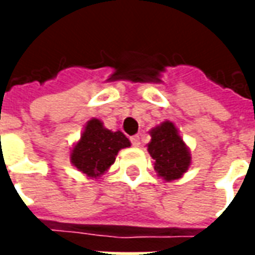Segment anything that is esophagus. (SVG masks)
<instances>
[{"label":"esophagus","mask_w":255,"mask_h":255,"mask_svg":"<svg viewBox=\"0 0 255 255\" xmlns=\"http://www.w3.org/2000/svg\"><path fill=\"white\" fill-rule=\"evenodd\" d=\"M131 143H132V146H135V147H139L140 146V138H139V135H133V136H131Z\"/></svg>","instance_id":"obj_1"}]
</instances>
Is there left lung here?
Here are the masks:
<instances>
[{"label": "left lung", "mask_w": 255, "mask_h": 255, "mask_svg": "<svg viewBox=\"0 0 255 255\" xmlns=\"http://www.w3.org/2000/svg\"><path fill=\"white\" fill-rule=\"evenodd\" d=\"M151 140L147 144L151 158L155 161L154 169L166 182L183 176L191 164L187 146L177 132L175 124L164 122L150 131Z\"/></svg>", "instance_id": "left-lung-1"}]
</instances>
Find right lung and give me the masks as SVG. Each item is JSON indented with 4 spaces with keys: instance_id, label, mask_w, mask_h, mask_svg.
Returning <instances> with one entry per match:
<instances>
[{
    "instance_id": "right-lung-1",
    "label": "right lung",
    "mask_w": 255,
    "mask_h": 255,
    "mask_svg": "<svg viewBox=\"0 0 255 255\" xmlns=\"http://www.w3.org/2000/svg\"><path fill=\"white\" fill-rule=\"evenodd\" d=\"M131 146L122 132L106 129L98 119H91L84 128L80 140L71 153V162L89 177L101 176L115 162L119 150Z\"/></svg>"
}]
</instances>
